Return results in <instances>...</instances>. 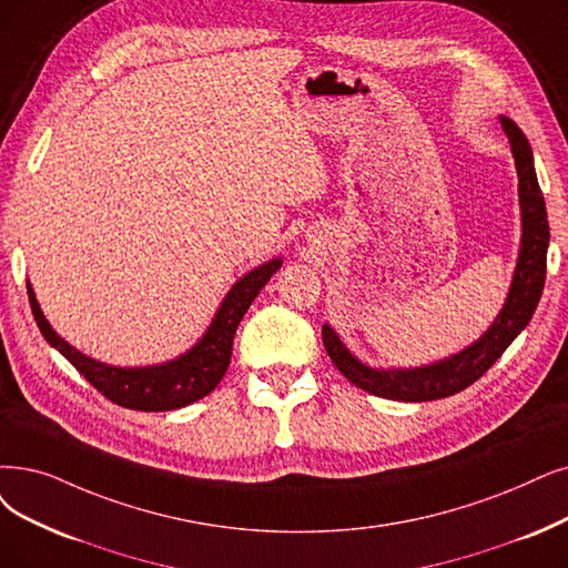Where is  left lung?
Wrapping results in <instances>:
<instances>
[{
	"instance_id": "left-lung-1",
	"label": "left lung",
	"mask_w": 568,
	"mask_h": 568,
	"mask_svg": "<svg viewBox=\"0 0 568 568\" xmlns=\"http://www.w3.org/2000/svg\"><path fill=\"white\" fill-rule=\"evenodd\" d=\"M501 125L508 134L515 155L521 207L519 258L501 314L496 316V322L478 343H473L468 349L415 371H375L363 366V363L354 358L347 352V347L339 343L335 331L328 324H324L322 337L331 361L335 363V368L339 373H343L352 384H356L358 389L373 396L407 403L436 400L459 394L494 366V361L508 349V345L534 316L542 293V284H546L550 242L548 212L536 179L529 140L525 138V132L517 128L515 121L501 119Z\"/></svg>"
}]
</instances>
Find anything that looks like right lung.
I'll return each mask as SVG.
<instances>
[{
    "mask_svg": "<svg viewBox=\"0 0 568 568\" xmlns=\"http://www.w3.org/2000/svg\"><path fill=\"white\" fill-rule=\"evenodd\" d=\"M282 261L275 258L256 270L244 275L233 288L225 301L221 303V310L216 312L210 331L202 335L200 343L181 354L174 361L163 363V366H149V368H116L106 366V363L93 361L77 352L72 345H67L64 339L51 328L47 316L39 310V303L34 298V291L28 284L30 307L37 320V326L41 335L47 337L72 366L90 382L93 387L128 410H142V413H165L184 407L202 396H207L221 377L229 371L231 352H233V337L242 322L244 312L254 303L258 291L267 284V280L280 270Z\"/></svg>",
    "mask_w": 568,
    "mask_h": 568,
    "instance_id": "right-lung-1",
    "label": "right lung"
}]
</instances>
